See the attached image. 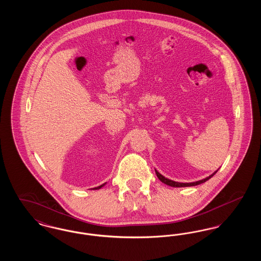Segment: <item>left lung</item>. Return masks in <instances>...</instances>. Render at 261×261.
I'll return each mask as SVG.
<instances>
[{
    "instance_id": "8db88e82",
    "label": "left lung",
    "mask_w": 261,
    "mask_h": 261,
    "mask_svg": "<svg viewBox=\"0 0 261 261\" xmlns=\"http://www.w3.org/2000/svg\"><path fill=\"white\" fill-rule=\"evenodd\" d=\"M217 172V170L214 172V173L211 174L208 177H206V178H204V179H202V180H199V181H197V182H192V183H180V182H175V181H172V180H170V179H167V178H165L163 175L160 173L158 170H155V174H156V176H158V178L162 181V183H164V184H166V185H168V186L171 187H176V188H181V187H191V186H197V185H199V184H202V183H204V182H206L208 179H211V177L214 175V174Z\"/></svg>"
}]
</instances>
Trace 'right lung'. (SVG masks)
I'll return each instance as SVG.
<instances>
[{"label":"right lung","mask_w":261,"mask_h":261,"mask_svg":"<svg viewBox=\"0 0 261 261\" xmlns=\"http://www.w3.org/2000/svg\"><path fill=\"white\" fill-rule=\"evenodd\" d=\"M105 185H106V183H105V184H102V185H100V186L97 187V188H94V189H95V190H99V189H100L102 186H105Z\"/></svg>","instance_id":"1"}]
</instances>
